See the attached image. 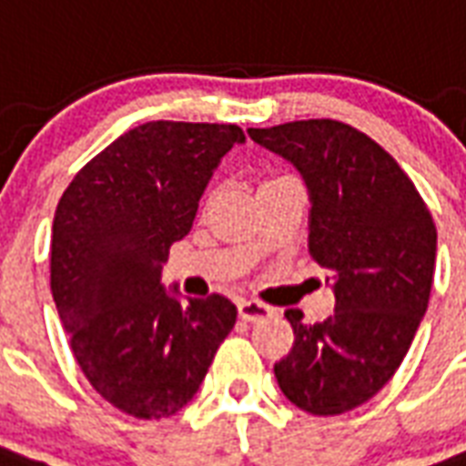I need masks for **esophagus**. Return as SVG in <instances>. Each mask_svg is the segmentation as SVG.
<instances>
[{
  "instance_id": "34e87169",
  "label": "esophagus",
  "mask_w": 466,
  "mask_h": 466,
  "mask_svg": "<svg viewBox=\"0 0 466 466\" xmlns=\"http://www.w3.org/2000/svg\"><path fill=\"white\" fill-rule=\"evenodd\" d=\"M238 315H240V320L256 322L260 320V318H270V315H273V308H270V305L258 303V300H240V303H238Z\"/></svg>"
}]
</instances>
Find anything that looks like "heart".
<instances>
[{"label": "heart", "instance_id": "1", "mask_svg": "<svg viewBox=\"0 0 466 466\" xmlns=\"http://www.w3.org/2000/svg\"><path fill=\"white\" fill-rule=\"evenodd\" d=\"M280 178H285V176H280ZM280 178H268L266 183H273V181H280Z\"/></svg>", "mask_w": 466, "mask_h": 466}]
</instances>
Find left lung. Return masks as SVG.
<instances>
[{"mask_svg": "<svg viewBox=\"0 0 466 466\" xmlns=\"http://www.w3.org/2000/svg\"><path fill=\"white\" fill-rule=\"evenodd\" d=\"M283 156L310 193L308 248L335 273V312L305 325L288 310L295 342L275 377L310 414H342L375 397L395 375L424 318L434 278L437 228L414 183L358 128L308 118L248 128Z\"/></svg>", "mask_w": 466, "mask_h": 466, "instance_id": "obj_1", "label": "left lung"}]
</instances>
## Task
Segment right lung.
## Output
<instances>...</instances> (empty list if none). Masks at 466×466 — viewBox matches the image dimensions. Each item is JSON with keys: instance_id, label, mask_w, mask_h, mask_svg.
I'll list each match as a JSON object with an SVG mask.
<instances>
[{"instance_id": "add662e5", "label": "right lung", "mask_w": 466, "mask_h": 466, "mask_svg": "<svg viewBox=\"0 0 466 466\" xmlns=\"http://www.w3.org/2000/svg\"><path fill=\"white\" fill-rule=\"evenodd\" d=\"M233 124L148 121L118 136L61 196L52 228V295L81 372L136 420L188 405L236 325L223 295L178 300L161 285L168 248L188 236Z\"/></svg>"}]
</instances>
